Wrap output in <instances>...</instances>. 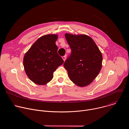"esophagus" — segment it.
I'll list each match as a JSON object with an SVG mask.
<instances>
[{"mask_svg":"<svg viewBox=\"0 0 129 129\" xmlns=\"http://www.w3.org/2000/svg\"><path fill=\"white\" fill-rule=\"evenodd\" d=\"M62 59H63V60H64V61H65V59H66V56H63V57H62Z\"/></svg>","mask_w":129,"mask_h":129,"instance_id":"esophagus-1","label":"esophagus"}]
</instances>
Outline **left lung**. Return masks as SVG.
Instances as JSON below:
<instances>
[{
    "label": "left lung",
    "mask_w": 129,
    "mask_h": 129,
    "mask_svg": "<svg viewBox=\"0 0 129 129\" xmlns=\"http://www.w3.org/2000/svg\"><path fill=\"white\" fill-rule=\"evenodd\" d=\"M71 53L64 63L70 80L80 87L92 82L102 68L103 57L95 43L85 35H65Z\"/></svg>",
    "instance_id": "1"
}]
</instances>
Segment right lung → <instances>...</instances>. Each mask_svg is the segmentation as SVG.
I'll use <instances>...</instances> for the list:
<instances>
[{"mask_svg": "<svg viewBox=\"0 0 129 129\" xmlns=\"http://www.w3.org/2000/svg\"><path fill=\"white\" fill-rule=\"evenodd\" d=\"M57 35H44L37 40L25 54L23 66L29 79L45 85L53 78V72L64 63L58 53Z\"/></svg>", "mask_w": 129, "mask_h": 129, "instance_id": "obj_1", "label": "right lung"}]
</instances>
